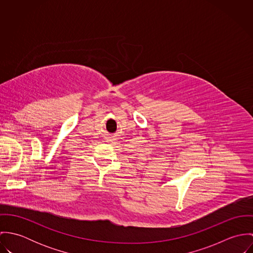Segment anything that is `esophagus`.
Segmentation results:
<instances>
[{
  "mask_svg": "<svg viewBox=\"0 0 253 253\" xmlns=\"http://www.w3.org/2000/svg\"><path fill=\"white\" fill-rule=\"evenodd\" d=\"M106 142H107V143H111V144H112V143H114V139H112L111 137H109V138L106 139Z\"/></svg>",
  "mask_w": 253,
  "mask_h": 253,
  "instance_id": "esophagus-1",
  "label": "esophagus"
}]
</instances>
